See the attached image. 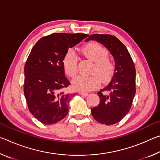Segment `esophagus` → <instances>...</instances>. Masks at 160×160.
Masks as SVG:
<instances>
[{"label":"esophagus","instance_id":"34e87169","mask_svg":"<svg viewBox=\"0 0 160 160\" xmlns=\"http://www.w3.org/2000/svg\"><path fill=\"white\" fill-rule=\"evenodd\" d=\"M79 94H81V95H82V96H85V97H87L88 95V93H87V92H79Z\"/></svg>","mask_w":160,"mask_h":160}]
</instances>
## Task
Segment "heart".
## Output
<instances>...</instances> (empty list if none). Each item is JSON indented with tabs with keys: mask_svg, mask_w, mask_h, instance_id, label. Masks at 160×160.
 Returning a JSON list of instances; mask_svg holds the SVG:
<instances>
[{
	"mask_svg": "<svg viewBox=\"0 0 160 160\" xmlns=\"http://www.w3.org/2000/svg\"><path fill=\"white\" fill-rule=\"evenodd\" d=\"M85 57L93 62L90 73L88 76L77 77L72 81V86L78 91L89 92L98 88L101 79L106 82L112 77L114 72V63L107 57L108 51L98 43L90 42L81 48ZM63 66L66 74L70 78H74L78 72V58L72 50H69L65 55Z\"/></svg>",
	"mask_w": 160,
	"mask_h": 160,
	"instance_id": "heart-1",
	"label": "heart"
}]
</instances>
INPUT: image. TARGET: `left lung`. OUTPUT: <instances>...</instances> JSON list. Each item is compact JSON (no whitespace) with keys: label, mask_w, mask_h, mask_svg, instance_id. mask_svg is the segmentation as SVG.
<instances>
[{"label":"left lung","mask_w":160,"mask_h":160,"mask_svg":"<svg viewBox=\"0 0 160 160\" xmlns=\"http://www.w3.org/2000/svg\"><path fill=\"white\" fill-rule=\"evenodd\" d=\"M104 46L113 56L115 70L108 85L97 92L100 102L92 108L93 118L100 123L112 125L120 121L131 109L135 94V68L128 49L120 40L109 34H92L85 40Z\"/></svg>","instance_id":"obj_1"}]
</instances>
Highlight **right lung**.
Wrapping results in <instances>:
<instances>
[{"instance_id":"right-lung-1","label":"right lung","mask_w":160,"mask_h":160,"mask_svg":"<svg viewBox=\"0 0 160 160\" xmlns=\"http://www.w3.org/2000/svg\"><path fill=\"white\" fill-rule=\"evenodd\" d=\"M88 37L53 33L40 39L32 48L24 70V94L29 112L41 123H56L68 113V103L74 94L65 92L70 83L65 75L63 60L69 48Z\"/></svg>"}]
</instances>
